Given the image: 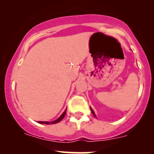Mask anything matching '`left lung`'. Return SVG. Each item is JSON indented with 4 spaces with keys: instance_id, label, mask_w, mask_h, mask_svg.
I'll return each instance as SVG.
<instances>
[{
    "instance_id": "obj_1",
    "label": "left lung",
    "mask_w": 154,
    "mask_h": 154,
    "mask_svg": "<svg viewBox=\"0 0 154 154\" xmlns=\"http://www.w3.org/2000/svg\"><path fill=\"white\" fill-rule=\"evenodd\" d=\"M91 112H92V114H93V116H95V113H94V111H93V109H91ZM95 117H96V116H95Z\"/></svg>"
}]
</instances>
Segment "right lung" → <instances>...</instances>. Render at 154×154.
Returning <instances> with one entry per match:
<instances>
[{
	"label": "right lung",
	"mask_w": 154,
	"mask_h": 154,
	"mask_svg": "<svg viewBox=\"0 0 154 154\" xmlns=\"http://www.w3.org/2000/svg\"><path fill=\"white\" fill-rule=\"evenodd\" d=\"M66 109L64 111H63V114H61V115L57 119L55 120V121H53V122H38V123L45 124V125H51V124H56V123L59 122L61 121V120L63 119V118L65 116V114H66Z\"/></svg>",
	"instance_id": "add662e5"
}]
</instances>
